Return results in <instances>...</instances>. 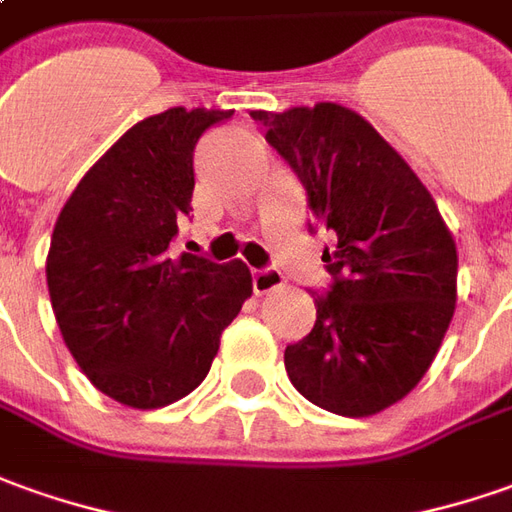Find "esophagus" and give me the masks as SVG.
I'll return each mask as SVG.
<instances>
[{
	"label": "esophagus",
	"instance_id": "esophagus-1",
	"mask_svg": "<svg viewBox=\"0 0 512 512\" xmlns=\"http://www.w3.org/2000/svg\"><path fill=\"white\" fill-rule=\"evenodd\" d=\"M278 287H284V276L273 270V267H264V270H253V292L264 295V292H273Z\"/></svg>",
	"mask_w": 512,
	"mask_h": 512
}]
</instances>
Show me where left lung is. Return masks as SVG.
I'll use <instances>...</instances> for the list:
<instances>
[{
  "label": "left lung",
  "instance_id": "left-lung-1",
  "mask_svg": "<svg viewBox=\"0 0 512 512\" xmlns=\"http://www.w3.org/2000/svg\"><path fill=\"white\" fill-rule=\"evenodd\" d=\"M337 245L315 295V329L287 345L295 390L323 410L368 418L410 393L438 354L457 303V248L410 164L334 102L253 111Z\"/></svg>",
  "mask_w": 512,
  "mask_h": 512
}]
</instances>
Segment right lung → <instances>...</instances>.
<instances>
[{
	"instance_id": "obj_1",
	"label": "right lung",
	"mask_w": 512,
	"mask_h": 512,
	"mask_svg": "<svg viewBox=\"0 0 512 512\" xmlns=\"http://www.w3.org/2000/svg\"><path fill=\"white\" fill-rule=\"evenodd\" d=\"M222 119L231 111L142 119L83 175L52 231L47 287L63 343L88 382L133 410L189 396L253 292L239 259L169 253L192 209L195 144Z\"/></svg>"
}]
</instances>
